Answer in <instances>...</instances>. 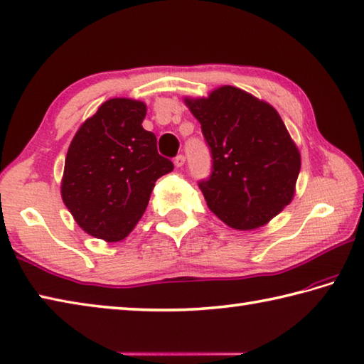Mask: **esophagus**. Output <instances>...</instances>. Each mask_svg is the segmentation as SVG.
Instances as JSON below:
<instances>
[{
  "label": "esophagus",
  "mask_w": 364,
  "mask_h": 364,
  "mask_svg": "<svg viewBox=\"0 0 364 364\" xmlns=\"http://www.w3.org/2000/svg\"><path fill=\"white\" fill-rule=\"evenodd\" d=\"M174 164H176L177 168H182L183 164H185V155H182V154L177 155L176 159H174Z\"/></svg>",
  "instance_id": "esophagus-1"
}]
</instances>
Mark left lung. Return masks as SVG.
I'll use <instances>...</instances> for the list:
<instances>
[{
  "mask_svg": "<svg viewBox=\"0 0 364 364\" xmlns=\"http://www.w3.org/2000/svg\"><path fill=\"white\" fill-rule=\"evenodd\" d=\"M210 150L198 182L209 209L236 230H253L290 204L301 159L276 109L236 87L187 100Z\"/></svg>",
  "mask_w": 364,
  "mask_h": 364,
  "instance_id": "left-lung-1",
  "label": "left lung"
}]
</instances>
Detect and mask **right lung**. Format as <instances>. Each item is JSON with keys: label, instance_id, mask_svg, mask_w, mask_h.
I'll return each instance as SVG.
<instances>
[{"label": "right lung", "instance_id": "obj_1", "mask_svg": "<svg viewBox=\"0 0 364 364\" xmlns=\"http://www.w3.org/2000/svg\"><path fill=\"white\" fill-rule=\"evenodd\" d=\"M146 105L128 98L102 102L68 149L63 203L88 235L122 241L139 222L156 179L174 169L142 128Z\"/></svg>", "mask_w": 364, "mask_h": 364}]
</instances>
